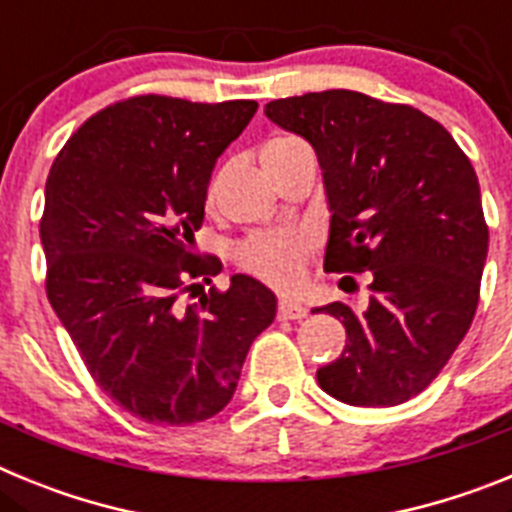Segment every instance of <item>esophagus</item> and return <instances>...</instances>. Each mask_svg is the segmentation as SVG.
<instances>
[{
  "label": "esophagus",
  "mask_w": 512,
  "mask_h": 512,
  "mask_svg": "<svg viewBox=\"0 0 512 512\" xmlns=\"http://www.w3.org/2000/svg\"><path fill=\"white\" fill-rule=\"evenodd\" d=\"M277 315L282 320H300V318H305V315H307V307L302 305V302L287 300V297H284V300H279Z\"/></svg>",
  "instance_id": "1"
}]
</instances>
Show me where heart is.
Wrapping results in <instances>:
<instances>
[{"mask_svg": "<svg viewBox=\"0 0 512 512\" xmlns=\"http://www.w3.org/2000/svg\"><path fill=\"white\" fill-rule=\"evenodd\" d=\"M302 140L297 138H277L266 146L269 151H282V148L297 146ZM225 171H217L210 182V200H215L223 184ZM315 246L310 230H259V233L248 235L246 241L238 243L235 248V259L246 271L266 282L277 284V287H295L302 279L305 271L307 253Z\"/></svg>", "mask_w": 512, "mask_h": 512, "instance_id": "obj_1", "label": "heart"}]
</instances>
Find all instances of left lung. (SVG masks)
<instances>
[{"label":"left lung","mask_w":512,"mask_h":512,"mask_svg":"<svg viewBox=\"0 0 512 512\" xmlns=\"http://www.w3.org/2000/svg\"><path fill=\"white\" fill-rule=\"evenodd\" d=\"M264 112L318 153L330 207L325 269L372 274L364 307L312 310L341 320L348 336L318 384L356 408L408 402L477 312L490 238L477 174L449 130L410 104L328 89L274 99Z\"/></svg>","instance_id":"obj_1"}]
</instances>
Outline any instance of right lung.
I'll use <instances>...</instances> for the list:
<instances>
[{"label":"right lung","instance_id":"add662e5","mask_svg":"<svg viewBox=\"0 0 512 512\" xmlns=\"http://www.w3.org/2000/svg\"><path fill=\"white\" fill-rule=\"evenodd\" d=\"M259 104L143 94L89 117L45 182V292L94 382L135 418L192 425L230 402L277 297L246 274L194 305L223 269L194 253L217 156ZM195 284L192 285L191 282Z\"/></svg>","mask_w":512,"mask_h":512}]
</instances>
